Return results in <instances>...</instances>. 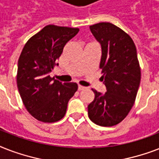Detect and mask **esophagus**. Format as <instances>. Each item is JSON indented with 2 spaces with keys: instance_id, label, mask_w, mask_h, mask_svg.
I'll use <instances>...</instances> for the list:
<instances>
[{
  "instance_id": "esophagus-1",
  "label": "esophagus",
  "mask_w": 159,
  "mask_h": 159,
  "mask_svg": "<svg viewBox=\"0 0 159 159\" xmlns=\"http://www.w3.org/2000/svg\"><path fill=\"white\" fill-rule=\"evenodd\" d=\"M86 89V87H82V86H78V90H79V91H82V90H85Z\"/></svg>"
}]
</instances>
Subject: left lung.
<instances>
[{"label":"left lung","mask_w":159,"mask_h":159,"mask_svg":"<svg viewBox=\"0 0 159 159\" xmlns=\"http://www.w3.org/2000/svg\"><path fill=\"white\" fill-rule=\"evenodd\" d=\"M102 47V94L92 89L94 101L88 105V116L101 126H113L123 120L135 101L141 79L137 51L130 36L115 25L102 22L90 26Z\"/></svg>","instance_id":"obj_1"}]
</instances>
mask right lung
I'll use <instances>...</instances> for the list:
<instances>
[{
  "instance_id": "obj_1",
  "label": "right lung",
  "mask_w": 159,
  "mask_h": 159,
  "mask_svg": "<svg viewBox=\"0 0 159 159\" xmlns=\"http://www.w3.org/2000/svg\"><path fill=\"white\" fill-rule=\"evenodd\" d=\"M79 31L77 28L45 26L25 43L18 61L17 87L31 116L53 123L63 117L67 103L77 90L74 82L62 83L50 77L64 46Z\"/></svg>"
}]
</instances>
